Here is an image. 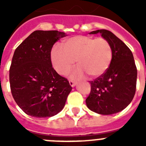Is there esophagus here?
Wrapping results in <instances>:
<instances>
[{"label":"esophagus","mask_w":146,"mask_h":146,"mask_svg":"<svg viewBox=\"0 0 146 146\" xmlns=\"http://www.w3.org/2000/svg\"><path fill=\"white\" fill-rule=\"evenodd\" d=\"M69 84H70V86H72V87H74V86H75V85L77 84V82H74V81L73 80H69Z\"/></svg>","instance_id":"34e87169"}]
</instances>
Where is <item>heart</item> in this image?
I'll list each match as a JSON object with an SVG mask.
<instances>
[{"label": "heart", "mask_w": 146, "mask_h": 146, "mask_svg": "<svg viewBox=\"0 0 146 146\" xmlns=\"http://www.w3.org/2000/svg\"><path fill=\"white\" fill-rule=\"evenodd\" d=\"M50 58L54 69L65 75L74 66H78L71 74L80 79L88 74L91 78L100 77L109 69L113 60V48L106 38L88 36H74L65 40L62 47L55 46Z\"/></svg>", "instance_id": "b5f03b06"}]
</instances>
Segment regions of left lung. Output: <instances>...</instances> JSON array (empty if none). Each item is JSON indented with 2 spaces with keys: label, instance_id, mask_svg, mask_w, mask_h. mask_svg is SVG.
Wrapping results in <instances>:
<instances>
[{
  "label": "left lung",
  "instance_id": "8db88e82",
  "mask_svg": "<svg viewBox=\"0 0 146 146\" xmlns=\"http://www.w3.org/2000/svg\"><path fill=\"white\" fill-rule=\"evenodd\" d=\"M100 33L113 48V60L103 75L91 81V92L86 99L89 109L102 115H111L123 110L130 104L136 91L137 70L132 52L120 38L105 29Z\"/></svg>",
  "mask_w": 146,
  "mask_h": 146
}]
</instances>
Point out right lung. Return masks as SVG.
I'll use <instances>...</instances> for the list:
<instances>
[{
  "mask_svg": "<svg viewBox=\"0 0 146 146\" xmlns=\"http://www.w3.org/2000/svg\"><path fill=\"white\" fill-rule=\"evenodd\" d=\"M66 35L35 31L16 48L9 69L10 88L17 105L28 115L52 117L61 111L72 86L53 69L54 44Z\"/></svg>",
  "mask_w": 146,
  "mask_h": 146,
  "instance_id": "add662e5",
  "label": "right lung"
}]
</instances>
